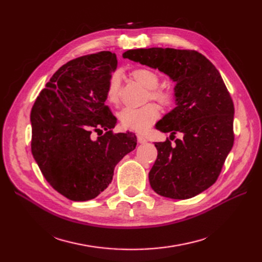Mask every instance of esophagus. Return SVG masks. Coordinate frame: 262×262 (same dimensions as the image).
I'll use <instances>...</instances> for the list:
<instances>
[{
  "label": "esophagus",
  "mask_w": 262,
  "mask_h": 262,
  "mask_svg": "<svg viewBox=\"0 0 262 262\" xmlns=\"http://www.w3.org/2000/svg\"><path fill=\"white\" fill-rule=\"evenodd\" d=\"M138 142L140 144H143V143H146L147 140L144 136H141V134H138Z\"/></svg>",
  "instance_id": "34e87169"
}]
</instances>
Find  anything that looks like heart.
<instances>
[{
  "label": "heart",
  "instance_id": "b5f03b06",
  "mask_svg": "<svg viewBox=\"0 0 262 262\" xmlns=\"http://www.w3.org/2000/svg\"><path fill=\"white\" fill-rule=\"evenodd\" d=\"M131 77L138 84L148 90L147 99L156 100L163 106H170L175 100V95L171 90L157 89V86L160 85V76L154 71L145 68L136 69L131 72ZM120 94L121 75L114 73L107 84L106 99L112 106H118L120 104ZM158 117H160V109L154 104H147L138 109L124 108L118 115L123 128L136 132L145 131L157 120Z\"/></svg>",
  "mask_w": 262,
  "mask_h": 262
}]
</instances>
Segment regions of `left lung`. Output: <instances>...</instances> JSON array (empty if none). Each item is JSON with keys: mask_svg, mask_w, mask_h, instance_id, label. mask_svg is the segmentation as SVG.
Returning a JSON list of instances; mask_svg holds the SVG:
<instances>
[{"mask_svg": "<svg viewBox=\"0 0 262 262\" xmlns=\"http://www.w3.org/2000/svg\"><path fill=\"white\" fill-rule=\"evenodd\" d=\"M122 57L168 75L175 82L176 107L155 125L180 132L172 146L156 142L157 160L148 172L154 191L170 199H189L216 181L234 144V104L216 68L194 50L131 49Z\"/></svg>", "mask_w": 262, "mask_h": 262, "instance_id": "obj_1", "label": "left lung"}]
</instances>
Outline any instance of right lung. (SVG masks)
Masks as SVG:
<instances>
[{
    "label": "right lung",
    "instance_id": "1",
    "mask_svg": "<svg viewBox=\"0 0 262 262\" xmlns=\"http://www.w3.org/2000/svg\"><path fill=\"white\" fill-rule=\"evenodd\" d=\"M117 64L109 51L69 61L31 109V153L49 185L72 201L92 200L104 191L116 165L137 146L134 133H113L117 119L105 105ZM102 129L105 135L91 139L92 130Z\"/></svg>",
    "mask_w": 262,
    "mask_h": 262
}]
</instances>
